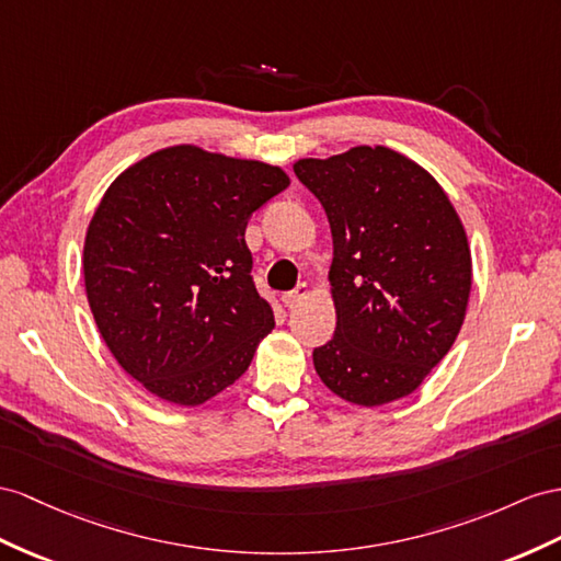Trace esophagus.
<instances>
[{
  "label": "esophagus",
  "mask_w": 561,
  "mask_h": 561,
  "mask_svg": "<svg viewBox=\"0 0 561 561\" xmlns=\"http://www.w3.org/2000/svg\"><path fill=\"white\" fill-rule=\"evenodd\" d=\"M310 294V286L308 284H298L294 291H286L284 296H282V300H284V306H296V304H300V300H304L306 296Z\"/></svg>",
  "instance_id": "obj_1"
}]
</instances>
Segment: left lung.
I'll use <instances>...</instances> for the list:
<instances>
[{"instance_id": "1", "label": "left lung", "mask_w": 561, "mask_h": 561, "mask_svg": "<svg viewBox=\"0 0 561 561\" xmlns=\"http://www.w3.org/2000/svg\"><path fill=\"white\" fill-rule=\"evenodd\" d=\"M334 239L336 332L312 351L329 391L375 408L410 396L455 343L471 253L450 198L424 168L386 147L304 158Z\"/></svg>"}]
</instances>
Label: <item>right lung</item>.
Listing matches in <instances>:
<instances>
[{
	"label": "right lung",
	"mask_w": 561,
	"mask_h": 561,
	"mask_svg": "<svg viewBox=\"0 0 561 561\" xmlns=\"http://www.w3.org/2000/svg\"><path fill=\"white\" fill-rule=\"evenodd\" d=\"M289 186L282 168L156 151L108 186L84 239V289L121 367L153 396L201 405L249 369L275 314L251 277V213Z\"/></svg>",
	"instance_id": "add662e5"
}]
</instances>
